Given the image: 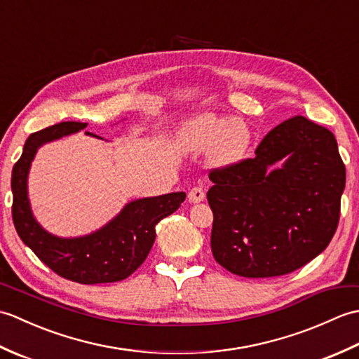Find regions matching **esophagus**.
<instances>
[{
    "instance_id": "34e87169",
    "label": "esophagus",
    "mask_w": 359,
    "mask_h": 359,
    "mask_svg": "<svg viewBox=\"0 0 359 359\" xmlns=\"http://www.w3.org/2000/svg\"><path fill=\"white\" fill-rule=\"evenodd\" d=\"M188 199L191 203H199L205 199V191L201 187H194L191 191L188 193Z\"/></svg>"
}]
</instances>
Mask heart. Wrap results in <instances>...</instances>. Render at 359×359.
<instances>
[{"mask_svg":"<svg viewBox=\"0 0 359 359\" xmlns=\"http://www.w3.org/2000/svg\"><path fill=\"white\" fill-rule=\"evenodd\" d=\"M253 134L242 118H228L203 112L185 121L179 131V143L188 151L210 149L215 166H233L245 157Z\"/></svg>","mask_w":359,"mask_h":359,"instance_id":"heart-1","label":"heart"}]
</instances>
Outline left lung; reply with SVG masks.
Instances as JSON below:
<instances>
[{
	"instance_id": "obj_1",
	"label": "left lung",
	"mask_w": 359,
	"mask_h": 359,
	"mask_svg": "<svg viewBox=\"0 0 359 359\" xmlns=\"http://www.w3.org/2000/svg\"><path fill=\"white\" fill-rule=\"evenodd\" d=\"M255 154L210 171L211 251L238 276H282L330 243L346 166L334 135L302 116L273 128Z\"/></svg>"
}]
</instances>
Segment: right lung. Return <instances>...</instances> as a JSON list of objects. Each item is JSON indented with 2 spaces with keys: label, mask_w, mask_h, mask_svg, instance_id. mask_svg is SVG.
<instances>
[{
  "label": "right lung",
  "mask_w": 359,
  "mask_h": 359,
  "mask_svg": "<svg viewBox=\"0 0 359 359\" xmlns=\"http://www.w3.org/2000/svg\"><path fill=\"white\" fill-rule=\"evenodd\" d=\"M86 126L80 121H62L29 135L12 170V217L21 241L58 276L79 284H104L125 279L139 269L156 241V225L172 215L187 194L170 193L129 202L111 222L81 238H57L46 231L30 210V163L41 144Z\"/></svg>",
  "instance_id": "obj_1"
}]
</instances>
